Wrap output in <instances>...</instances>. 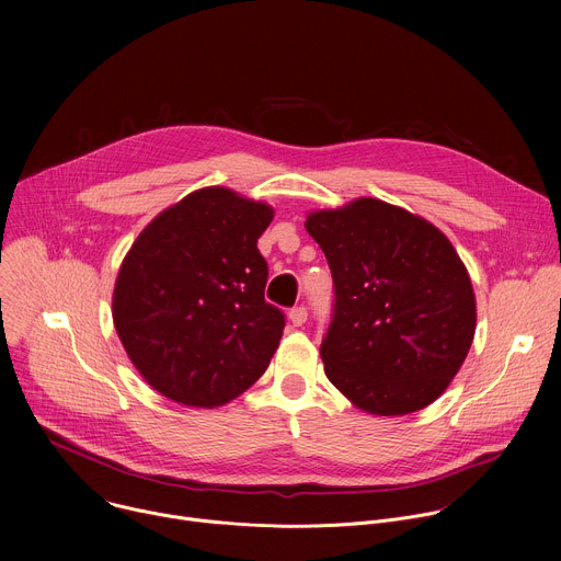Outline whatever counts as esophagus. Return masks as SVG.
<instances>
[{"label": "esophagus", "instance_id": "1", "mask_svg": "<svg viewBox=\"0 0 561 561\" xmlns=\"http://www.w3.org/2000/svg\"><path fill=\"white\" fill-rule=\"evenodd\" d=\"M306 317H308V310L304 306H297V308H293L288 312V319H290L293 327H304L306 324Z\"/></svg>", "mask_w": 561, "mask_h": 561}]
</instances>
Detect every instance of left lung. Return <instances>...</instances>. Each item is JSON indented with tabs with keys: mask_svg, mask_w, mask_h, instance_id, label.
<instances>
[{
	"mask_svg": "<svg viewBox=\"0 0 561 561\" xmlns=\"http://www.w3.org/2000/svg\"><path fill=\"white\" fill-rule=\"evenodd\" d=\"M335 310L319 348L331 383L377 417L426 409L459 373L477 327L470 275L448 237L375 197L306 215Z\"/></svg>",
	"mask_w": 561,
	"mask_h": 561,
	"instance_id": "left-lung-1",
	"label": "left lung"
}]
</instances>
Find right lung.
<instances>
[{
    "label": "right lung",
    "mask_w": 561,
    "mask_h": 561,
    "mask_svg": "<svg viewBox=\"0 0 561 561\" xmlns=\"http://www.w3.org/2000/svg\"><path fill=\"white\" fill-rule=\"evenodd\" d=\"M273 206L224 186L159 213L126 253L113 324L139 375L178 404L215 409L268 368L284 314L264 299L257 239Z\"/></svg>",
    "instance_id": "1"
}]
</instances>
